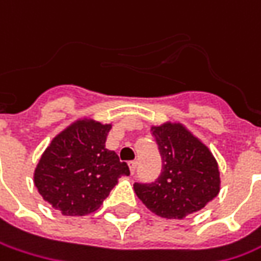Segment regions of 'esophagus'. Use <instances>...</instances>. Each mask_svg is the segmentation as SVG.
<instances>
[{
  "label": "esophagus",
  "mask_w": 261,
  "mask_h": 261,
  "mask_svg": "<svg viewBox=\"0 0 261 261\" xmlns=\"http://www.w3.org/2000/svg\"><path fill=\"white\" fill-rule=\"evenodd\" d=\"M136 167H138V163H136V161H130V163H129V170H130L132 174H135Z\"/></svg>",
  "instance_id": "esophagus-1"
}]
</instances>
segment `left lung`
<instances>
[{
	"instance_id": "obj_1",
	"label": "left lung",
	"mask_w": 261,
	"mask_h": 261,
	"mask_svg": "<svg viewBox=\"0 0 261 261\" xmlns=\"http://www.w3.org/2000/svg\"><path fill=\"white\" fill-rule=\"evenodd\" d=\"M163 161L152 183H135L136 196L155 215L183 219L219 193V170L209 148L180 123L151 127Z\"/></svg>"
}]
</instances>
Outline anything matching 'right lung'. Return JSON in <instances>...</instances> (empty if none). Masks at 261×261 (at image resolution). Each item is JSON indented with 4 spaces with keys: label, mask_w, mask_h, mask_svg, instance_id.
<instances>
[{
    "label": "right lung",
    "mask_w": 261,
    "mask_h": 261,
    "mask_svg": "<svg viewBox=\"0 0 261 261\" xmlns=\"http://www.w3.org/2000/svg\"><path fill=\"white\" fill-rule=\"evenodd\" d=\"M112 125L76 120L56 135L35 170V186L65 216L95 212L129 167L106 148Z\"/></svg>",
    "instance_id": "obj_1"
}]
</instances>
